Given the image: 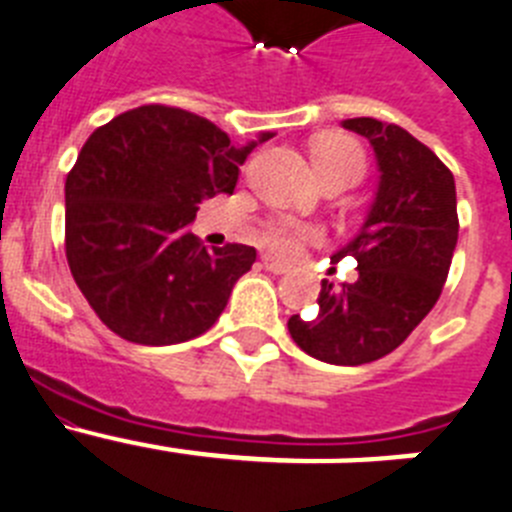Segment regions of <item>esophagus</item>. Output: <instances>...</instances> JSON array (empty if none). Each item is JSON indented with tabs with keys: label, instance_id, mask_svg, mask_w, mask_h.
Listing matches in <instances>:
<instances>
[{
	"label": "esophagus",
	"instance_id": "1",
	"mask_svg": "<svg viewBox=\"0 0 512 512\" xmlns=\"http://www.w3.org/2000/svg\"><path fill=\"white\" fill-rule=\"evenodd\" d=\"M262 265H265V270H270V273H275V275H283V273H288V265L286 262H278V260H273V257H262Z\"/></svg>",
	"mask_w": 512,
	"mask_h": 512
}]
</instances>
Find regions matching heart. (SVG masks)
Wrapping results in <instances>:
<instances>
[{"instance_id": "1", "label": "heart", "mask_w": 512, "mask_h": 512, "mask_svg": "<svg viewBox=\"0 0 512 512\" xmlns=\"http://www.w3.org/2000/svg\"><path fill=\"white\" fill-rule=\"evenodd\" d=\"M311 162H314L317 175L324 180V177L330 175L361 177L366 159H363L361 146L355 144L353 139L330 133V136H322V139L314 141V146H311ZM319 237H322L319 229L299 224V221L293 219H273L262 226L260 231V242L265 244L273 255L286 257V260L299 255V252L304 250V244L317 242Z\"/></svg>"}]
</instances>
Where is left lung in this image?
Wrapping results in <instances>:
<instances>
[{
	"mask_svg": "<svg viewBox=\"0 0 512 512\" xmlns=\"http://www.w3.org/2000/svg\"><path fill=\"white\" fill-rule=\"evenodd\" d=\"M376 154L379 185L366 221L332 260L353 257L358 281H322L317 317L288 319L304 353L332 366H361L399 348L428 317L451 268L459 216L451 170L394 123L348 118Z\"/></svg>",
	"mask_w": 512,
	"mask_h": 512,
	"instance_id": "left-lung-1",
	"label": "left lung"
}]
</instances>
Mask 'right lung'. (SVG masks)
<instances>
[{
    "label": "right lung",
    "mask_w": 512,
    "mask_h": 512,
    "mask_svg": "<svg viewBox=\"0 0 512 512\" xmlns=\"http://www.w3.org/2000/svg\"><path fill=\"white\" fill-rule=\"evenodd\" d=\"M234 141L201 115L141 105L97 128L66 177V260L108 330L177 345L211 330L257 252H208L190 231L198 203L234 193L262 141Z\"/></svg>",
    "instance_id": "right-lung-1"
}]
</instances>
